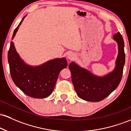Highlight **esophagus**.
<instances>
[{"mask_svg": "<svg viewBox=\"0 0 131 131\" xmlns=\"http://www.w3.org/2000/svg\"><path fill=\"white\" fill-rule=\"evenodd\" d=\"M67 58H68V59H69V60H73V59H74V58H75V54H74L73 53H69L68 54V55H67Z\"/></svg>", "mask_w": 131, "mask_h": 131, "instance_id": "1", "label": "esophagus"}]
</instances>
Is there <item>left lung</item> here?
Wrapping results in <instances>:
<instances>
[{"instance_id":"left-lung-1","label":"left lung","mask_w":131,"mask_h":131,"mask_svg":"<svg viewBox=\"0 0 131 131\" xmlns=\"http://www.w3.org/2000/svg\"><path fill=\"white\" fill-rule=\"evenodd\" d=\"M113 37L117 44L118 53L112 71L105 75L98 76L74 61L69 64L74 90L82 100L91 102L103 100L114 91L120 83L125 64L124 43L119 32Z\"/></svg>"}]
</instances>
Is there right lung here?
I'll list each match as a JSON object with an SVG mask.
<instances>
[{
	"instance_id": "1",
	"label": "right lung",
	"mask_w": 131,
	"mask_h": 131,
	"mask_svg": "<svg viewBox=\"0 0 131 131\" xmlns=\"http://www.w3.org/2000/svg\"><path fill=\"white\" fill-rule=\"evenodd\" d=\"M25 17L14 30L12 40ZM8 61L11 77L15 85L27 96L38 99L51 94L59 73L67 68L68 64L64 57L48 60L37 66L27 64L17 53L13 41L10 42L8 52Z\"/></svg>"
}]
</instances>
